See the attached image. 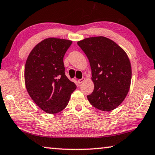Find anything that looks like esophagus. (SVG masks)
<instances>
[{
  "mask_svg": "<svg viewBox=\"0 0 155 155\" xmlns=\"http://www.w3.org/2000/svg\"><path fill=\"white\" fill-rule=\"evenodd\" d=\"M84 81H85V78H81V79H78V81H77L78 84H81L82 82H84Z\"/></svg>",
  "mask_w": 155,
  "mask_h": 155,
  "instance_id": "esophagus-1",
  "label": "esophagus"
}]
</instances>
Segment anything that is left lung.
I'll list each match as a JSON object with an SVG mask.
<instances>
[{
    "instance_id": "8db88e82",
    "label": "left lung",
    "mask_w": 155,
    "mask_h": 155,
    "mask_svg": "<svg viewBox=\"0 0 155 155\" xmlns=\"http://www.w3.org/2000/svg\"><path fill=\"white\" fill-rule=\"evenodd\" d=\"M77 45L88 58L94 85L87 100L101 110L115 109L126 97L130 87L131 69L127 55L104 37L85 38Z\"/></svg>"
}]
</instances>
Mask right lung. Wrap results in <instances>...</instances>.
I'll return each instance as SVG.
<instances>
[{"mask_svg": "<svg viewBox=\"0 0 155 155\" xmlns=\"http://www.w3.org/2000/svg\"><path fill=\"white\" fill-rule=\"evenodd\" d=\"M70 40L48 38L31 51L25 66L27 91L34 102L48 114H56L68 104L77 85L65 75L63 58Z\"/></svg>", "mask_w": 155, "mask_h": 155, "instance_id": "add662e5", "label": "right lung"}]
</instances>
